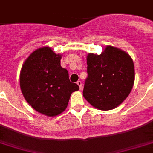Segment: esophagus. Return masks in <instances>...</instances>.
<instances>
[{"label":"esophagus","mask_w":153,"mask_h":153,"mask_svg":"<svg viewBox=\"0 0 153 153\" xmlns=\"http://www.w3.org/2000/svg\"><path fill=\"white\" fill-rule=\"evenodd\" d=\"M76 83H77V85L79 87V88L81 89V88H82V82L80 81V80H78V81L76 82Z\"/></svg>","instance_id":"esophagus-1"}]
</instances>
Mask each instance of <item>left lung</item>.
Segmentation results:
<instances>
[{
  "mask_svg": "<svg viewBox=\"0 0 153 153\" xmlns=\"http://www.w3.org/2000/svg\"><path fill=\"white\" fill-rule=\"evenodd\" d=\"M83 95L94 108L109 111L127 98L135 82V66L126 52L108 45L100 55L88 53Z\"/></svg>",
  "mask_w": 153,
  "mask_h": 153,
  "instance_id": "obj_1",
  "label": "left lung"
}]
</instances>
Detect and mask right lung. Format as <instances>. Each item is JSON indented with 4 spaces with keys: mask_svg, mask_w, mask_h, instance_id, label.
<instances>
[{
    "mask_svg": "<svg viewBox=\"0 0 153 153\" xmlns=\"http://www.w3.org/2000/svg\"><path fill=\"white\" fill-rule=\"evenodd\" d=\"M62 55L49 46L35 50L22 65L20 87L26 101L38 112L55 117L67 108L70 95L79 89L61 66Z\"/></svg>",
    "mask_w": 153,
    "mask_h": 153,
    "instance_id": "obj_1",
    "label": "right lung"
}]
</instances>
